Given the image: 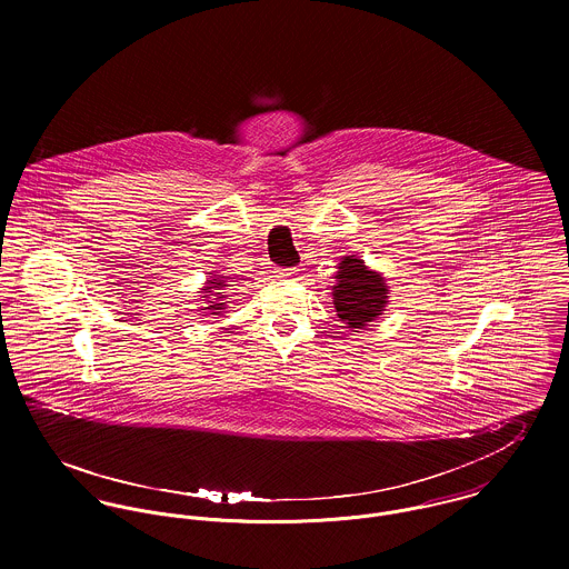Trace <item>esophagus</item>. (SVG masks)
I'll list each match as a JSON object with an SVG mask.
<instances>
[{"instance_id":"1","label":"esophagus","mask_w":569,"mask_h":569,"mask_svg":"<svg viewBox=\"0 0 569 569\" xmlns=\"http://www.w3.org/2000/svg\"><path fill=\"white\" fill-rule=\"evenodd\" d=\"M298 269L296 267H287V269H276L278 278H287V276H293Z\"/></svg>"}]
</instances>
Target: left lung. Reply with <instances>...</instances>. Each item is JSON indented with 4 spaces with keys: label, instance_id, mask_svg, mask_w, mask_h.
<instances>
[{
    "label": "left lung",
    "instance_id": "left-lung-1",
    "mask_svg": "<svg viewBox=\"0 0 569 569\" xmlns=\"http://www.w3.org/2000/svg\"><path fill=\"white\" fill-rule=\"evenodd\" d=\"M337 316L348 328H363L381 316L388 298L386 280L370 271L363 260L346 256L339 262L337 287L332 293Z\"/></svg>",
    "mask_w": 569,
    "mask_h": 569
}]
</instances>
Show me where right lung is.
<instances>
[{
	"mask_svg": "<svg viewBox=\"0 0 569 569\" xmlns=\"http://www.w3.org/2000/svg\"><path fill=\"white\" fill-rule=\"evenodd\" d=\"M221 287H226V282H221L219 278H214V280L210 282V287H206V293H212V289H221ZM217 296H219V298H226V296H221V293H217ZM223 305H226V302H219V305H210V307H206V309H210V313H212V311L221 313ZM206 309H201V311H206Z\"/></svg>",
	"mask_w": 569,
	"mask_h": 569,
	"instance_id": "add662e5",
	"label": "right lung"
}]
</instances>
